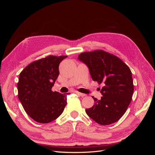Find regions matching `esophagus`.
I'll use <instances>...</instances> for the list:
<instances>
[{
    "instance_id": "obj_1",
    "label": "esophagus",
    "mask_w": 155,
    "mask_h": 155,
    "mask_svg": "<svg viewBox=\"0 0 155 155\" xmlns=\"http://www.w3.org/2000/svg\"><path fill=\"white\" fill-rule=\"evenodd\" d=\"M74 92L76 93V94H78V95H79V96H82V97H83V96H86V94H83V93H81V92H78V91H74Z\"/></svg>"
}]
</instances>
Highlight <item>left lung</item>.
I'll return each instance as SVG.
<instances>
[{"label":"left lung","instance_id":"left-lung-1","mask_svg":"<svg viewBox=\"0 0 155 155\" xmlns=\"http://www.w3.org/2000/svg\"><path fill=\"white\" fill-rule=\"evenodd\" d=\"M78 59L88 67L93 81L104 85L101 100L92 97L94 104L86 113L100 125L115 123L132 100L134 85L130 68L118 57L101 50L81 53Z\"/></svg>","mask_w":155,"mask_h":155}]
</instances>
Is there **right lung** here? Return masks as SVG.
Here are the masks:
<instances>
[{"label":"right lung","mask_w":155,"mask_h":155,"mask_svg":"<svg viewBox=\"0 0 155 155\" xmlns=\"http://www.w3.org/2000/svg\"><path fill=\"white\" fill-rule=\"evenodd\" d=\"M67 57L49 55L32 62L19 74L18 99L37 122L47 124L57 119L67 104V94L51 91L59 74V63Z\"/></svg>","instance_id":"1"}]
</instances>
